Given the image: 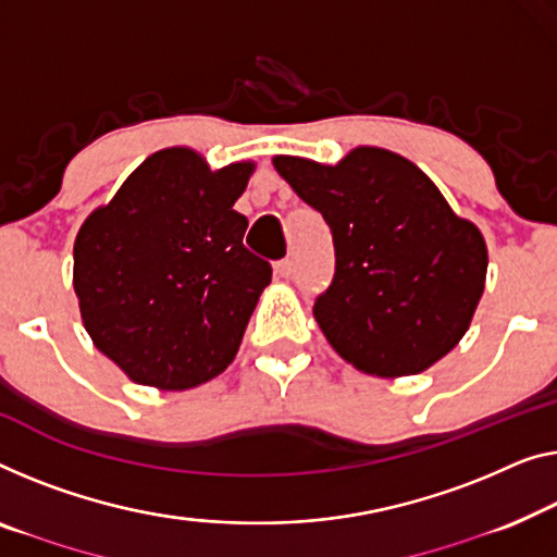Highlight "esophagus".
<instances>
[{
	"label": "esophagus",
	"instance_id": "esophagus-1",
	"mask_svg": "<svg viewBox=\"0 0 557 557\" xmlns=\"http://www.w3.org/2000/svg\"><path fill=\"white\" fill-rule=\"evenodd\" d=\"M293 272H295V264H293V260H289V257H285V260L275 262V275H277V277L287 280V277H293Z\"/></svg>",
	"mask_w": 557,
	"mask_h": 557
}]
</instances>
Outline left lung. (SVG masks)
Segmentation results:
<instances>
[{"label": "left lung", "instance_id": "1", "mask_svg": "<svg viewBox=\"0 0 557 557\" xmlns=\"http://www.w3.org/2000/svg\"><path fill=\"white\" fill-rule=\"evenodd\" d=\"M272 164L330 225L335 277L312 312L339 358L380 377L445 358L485 289L480 230L389 149L358 147L337 164L280 154Z\"/></svg>", "mask_w": 557, "mask_h": 557}]
</instances>
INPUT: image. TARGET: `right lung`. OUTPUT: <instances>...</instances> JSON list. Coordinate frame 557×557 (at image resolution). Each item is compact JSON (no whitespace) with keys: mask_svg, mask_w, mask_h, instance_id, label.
Wrapping results in <instances>:
<instances>
[{"mask_svg":"<svg viewBox=\"0 0 557 557\" xmlns=\"http://www.w3.org/2000/svg\"><path fill=\"white\" fill-rule=\"evenodd\" d=\"M252 162L210 170L195 149L149 154L74 239V293L99 352L139 385L189 389L235 360L272 268L232 210Z\"/></svg>","mask_w":557,"mask_h":557,"instance_id":"add662e5","label":"right lung"}]
</instances>
